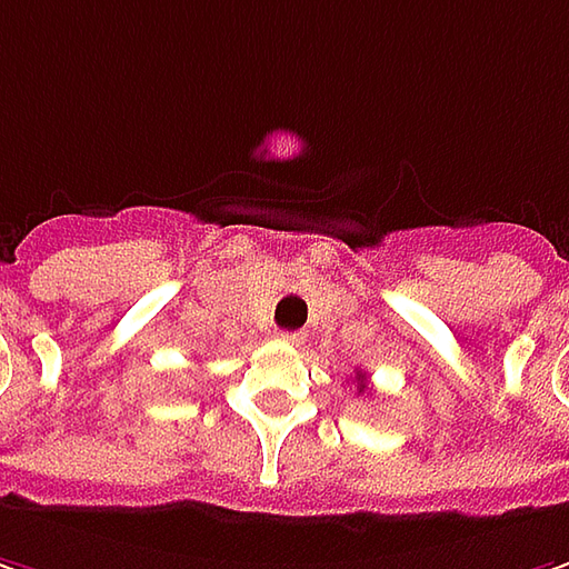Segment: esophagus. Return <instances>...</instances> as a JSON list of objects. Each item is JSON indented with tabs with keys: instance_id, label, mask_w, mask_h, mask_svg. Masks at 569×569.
I'll use <instances>...</instances> for the list:
<instances>
[{
	"instance_id": "obj_1",
	"label": "esophagus",
	"mask_w": 569,
	"mask_h": 569,
	"mask_svg": "<svg viewBox=\"0 0 569 569\" xmlns=\"http://www.w3.org/2000/svg\"><path fill=\"white\" fill-rule=\"evenodd\" d=\"M277 340H280V343H286V346H299L305 337L299 333V330H280V333H277Z\"/></svg>"
}]
</instances>
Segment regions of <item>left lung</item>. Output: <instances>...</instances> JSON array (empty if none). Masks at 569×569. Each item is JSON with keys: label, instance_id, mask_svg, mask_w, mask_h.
<instances>
[{"label": "left lung", "instance_id": "left-lung-1", "mask_svg": "<svg viewBox=\"0 0 569 569\" xmlns=\"http://www.w3.org/2000/svg\"><path fill=\"white\" fill-rule=\"evenodd\" d=\"M356 381H359V393H365V390H368V387H365V375H359V371H356Z\"/></svg>", "mask_w": 569, "mask_h": 569}]
</instances>
